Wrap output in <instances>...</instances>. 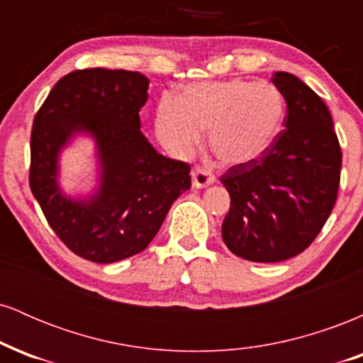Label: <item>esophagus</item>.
<instances>
[{
  "label": "esophagus",
  "instance_id": "obj_1",
  "mask_svg": "<svg viewBox=\"0 0 363 363\" xmlns=\"http://www.w3.org/2000/svg\"><path fill=\"white\" fill-rule=\"evenodd\" d=\"M215 181H216L215 174L208 167H199L198 165V167L193 170V186L196 189H201V187L213 184Z\"/></svg>",
  "mask_w": 363,
  "mask_h": 363
}]
</instances>
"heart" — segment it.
Listing matches in <instances>:
<instances>
[{
  "label": "heart",
  "instance_id": "obj_1",
  "mask_svg": "<svg viewBox=\"0 0 363 363\" xmlns=\"http://www.w3.org/2000/svg\"><path fill=\"white\" fill-rule=\"evenodd\" d=\"M285 102L266 82L225 80L194 83L181 97L165 95L158 102L155 129L172 155L186 157L208 129L211 152L220 162L239 165L272 147L280 133Z\"/></svg>",
  "mask_w": 363,
  "mask_h": 363
}]
</instances>
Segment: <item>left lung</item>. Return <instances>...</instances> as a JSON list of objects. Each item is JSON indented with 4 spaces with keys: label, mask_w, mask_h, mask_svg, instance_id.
Wrapping results in <instances>:
<instances>
[{
    "label": "left lung",
    "mask_w": 363,
    "mask_h": 363,
    "mask_svg": "<svg viewBox=\"0 0 363 363\" xmlns=\"http://www.w3.org/2000/svg\"><path fill=\"white\" fill-rule=\"evenodd\" d=\"M286 116L272 147L220 177L230 194L222 239L235 256L280 262L306 251L338 198L341 148L323 99L294 74L274 73Z\"/></svg>",
    "instance_id": "left-lung-1"
}]
</instances>
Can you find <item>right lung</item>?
<instances>
[{"mask_svg":"<svg viewBox=\"0 0 363 363\" xmlns=\"http://www.w3.org/2000/svg\"><path fill=\"white\" fill-rule=\"evenodd\" d=\"M148 83L138 72L77 69L52 86L34 118L32 194L56 235L83 259L107 264L145 251L191 187L189 164L157 153L141 133ZM77 132L94 136L103 167L90 200L66 199L57 186V155Z\"/></svg>","mask_w":363,"mask_h":363,"instance_id":"obj_1","label":"right lung"}]
</instances>
